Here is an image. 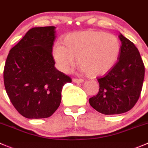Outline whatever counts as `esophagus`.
<instances>
[{
	"mask_svg": "<svg viewBox=\"0 0 148 148\" xmlns=\"http://www.w3.org/2000/svg\"><path fill=\"white\" fill-rule=\"evenodd\" d=\"M72 81L74 83H82L84 82V80L82 79H77V78H73Z\"/></svg>",
	"mask_w": 148,
	"mask_h": 148,
	"instance_id": "1",
	"label": "esophagus"
}]
</instances>
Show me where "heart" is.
<instances>
[{
  "instance_id": "obj_1",
  "label": "heart",
  "mask_w": 148,
  "mask_h": 148,
  "mask_svg": "<svg viewBox=\"0 0 148 148\" xmlns=\"http://www.w3.org/2000/svg\"><path fill=\"white\" fill-rule=\"evenodd\" d=\"M121 42L116 36L106 32L89 29L66 35L64 45L56 43L53 56L61 71L67 72L77 61L83 72L91 77L107 74L121 53Z\"/></svg>"
}]
</instances>
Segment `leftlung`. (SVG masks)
Returning a JSON list of instances; mask_svg holds the SVG:
<instances>
[{"label": "left lung", "instance_id": "1", "mask_svg": "<svg viewBox=\"0 0 148 148\" xmlns=\"http://www.w3.org/2000/svg\"><path fill=\"white\" fill-rule=\"evenodd\" d=\"M118 62L104 77L97 79L99 92L89 99L90 106L105 115L123 114L131 110L140 97L145 77V66L138 49L121 34Z\"/></svg>", "mask_w": 148, "mask_h": 148}]
</instances>
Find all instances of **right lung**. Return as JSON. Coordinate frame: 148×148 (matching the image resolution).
I'll return each mask as SVG.
<instances>
[{
	"instance_id": "1",
	"label": "right lung",
	"mask_w": 148,
	"mask_h": 148,
	"mask_svg": "<svg viewBox=\"0 0 148 148\" xmlns=\"http://www.w3.org/2000/svg\"><path fill=\"white\" fill-rule=\"evenodd\" d=\"M55 29L32 28L6 58L3 79L7 95L17 111L27 119L52 116L61 103L63 86L72 81L54 66Z\"/></svg>"
}]
</instances>
